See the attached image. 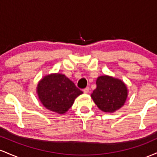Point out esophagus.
<instances>
[{
	"label": "esophagus",
	"instance_id": "34e87169",
	"mask_svg": "<svg viewBox=\"0 0 157 157\" xmlns=\"http://www.w3.org/2000/svg\"><path fill=\"white\" fill-rule=\"evenodd\" d=\"M82 91H83V92L86 93V94L89 93V87L85 88V89H83V90H82Z\"/></svg>",
	"mask_w": 157,
	"mask_h": 157
}]
</instances>
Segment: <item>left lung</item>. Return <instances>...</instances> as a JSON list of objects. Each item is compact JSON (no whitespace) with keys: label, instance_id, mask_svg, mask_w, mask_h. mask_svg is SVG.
<instances>
[{"label":"left lung","instance_id":"1","mask_svg":"<svg viewBox=\"0 0 157 157\" xmlns=\"http://www.w3.org/2000/svg\"><path fill=\"white\" fill-rule=\"evenodd\" d=\"M96 83L97 89L91 97L101 111L111 113L124 105L128 92L122 81L105 75L99 77Z\"/></svg>","mask_w":157,"mask_h":157}]
</instances>
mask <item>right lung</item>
<instances>
[{
  "label": "right lung",
  "mask_w": 157,
  "mask_h": 157,
  "mask_svg": "<svg viewBox=\"0 0 157 157\" xmlns=\"http://www.w3.org/2000/svg\"><path fill=\"white\" fill-rule=\"evenodd\" d=\"M39 99L46 109L63 113L73 105L75 98L82 94L75 83L63 75H47L37 85Z\"/></svg>",
  "instance_id": "1"
}]
</instances>
